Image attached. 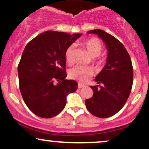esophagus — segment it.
Instances as JSON below:
<instances>
[{"instance_id":"1","label":"esophagus","mask_w":149,"mask_h":149,"mask_svg":"<svg viewBox=\"0 0 149 149\" xmlns=\"http://www.w3.org/2000/svg\"><path fill=\"white\" fill-rule=\"evenodd\" d=\"M84 86H85V85H83V84H81V83H78V88H79V89L82 88H84Z\"/></svg>"}]
</instances>
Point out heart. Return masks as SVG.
Returning a JSON list of instances; mask_svg holds the SVG:
<instances>
[{"label":"heart","instance_id":"heart-1","mask_svg":"<svg viewBox=\"0 0 149 149\" xmlns=\"http://www.w3.org/2000/svg\"><path fill=\"white\" fill-rule=\"evenodd\" d=\"M83 45L93 57L92 61L97 68H100L104 64V59L100 55L103 50V44L97 38H90L83 42ZM74 45L68 47L65 52V59L69 65L74 63ZM69 77L72 79L85 82L93 74V70L88 66H76L69 71Z\"/></svg>","mask_w":149,"mask_h":149}]
</instances>
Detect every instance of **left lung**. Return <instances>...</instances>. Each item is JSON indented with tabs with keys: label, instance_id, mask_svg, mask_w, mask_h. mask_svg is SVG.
I'll return each instance as SVG.
<instances>
[{
	"label": "left lung",
	"instance_id": "8db88e82",
	"mask_svg": "<svg viewBox=\"0 0 149 149\" xmlns=\"http://www.w3.org/2000/svg\"><path fill=\"white\" fill-rule=\"evenodd\" d=\"M107 45V64L96 76V86H90L93 96L85 100L92 115L99 118L113 116L123 107L131 92L133 83L132 61L124 45L115 37L101 29L90 30Z\"/></svg>",
	"mask_w": 149,
	"mask_h": 149
}]
</instances>
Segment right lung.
Here are the masks:
<instances>
[{"label": "right lung", "instance_id": "right-lung-1", "mask_svg": "<svg viewBox=\"0 0 149 149\" xmlns=\"http://www.w3.org/2000/svg\"><path fill=\"white\" fill-rule=\"evenodd\" d=\"M47 31L27 44L18 65L19 90L25 104L35 115L50 118L66 104V95L78 89L73 80H66L65 52L81 36Z\"/></svg>", "mask_w": 149, "mask_h": 149}]
</instances>
